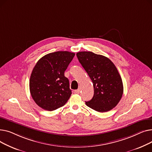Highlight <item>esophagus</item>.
Returning <instances> with one entry per match:
<instances>
[{
    "label": "esophagus",
    "instance_id": "1",
    "mask_svg": "<svg viewBox=\"0 0 152 152\" xmlns=\"http://www.w3.org/2000/svg\"><path fill=\"white\" fill-rule=\"evenodd\" d=\"M80 91H81V89L79 88L78 89L75 90V93H76V94H79V93H80Z\"/></svg>",
    "mask_w": 152,
    "mask_h": 152
}]
</instances>
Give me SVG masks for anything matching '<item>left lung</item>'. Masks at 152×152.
<instances>
[{
	"label": "left lung",
	"instance_id": "obj_1",
	"mask_svg": "<svg viewBox=\"0 0 152 152\" xmlns=\"http://www.w3.org/2000/svg\"><path fill=\"white\" fill-rule=\"evenodd\" d=\"M79 61L92 81L94 94L86 104L91 108L106 112L115 107L123 94L121 76L109 58L92 52L76 53Z\"/></svg>",
	"mask_w": 152,
	"mask_h": 152
}]
</instances>
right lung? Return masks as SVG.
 I'll use <instances>...</instances> for the list:
<instances>
[{
	"instance_id": "right-lung-1",
	"label": "right lung",
	"mask_w": 152,
	"mask_h": 152,
	"mask_svg": "<svg viewBox=\"0 0 152 152\" xmlns=\"http://www.w3.org/2000/svg\"><path fill=\"white\" fill-rule=\"evenodd\" d=\"M75 55L58 51L45 55L37 62L31 75L29 90L39 107L53 111L67 102L72 92L64 73Z\"/></svg>"
}]
</instances>
